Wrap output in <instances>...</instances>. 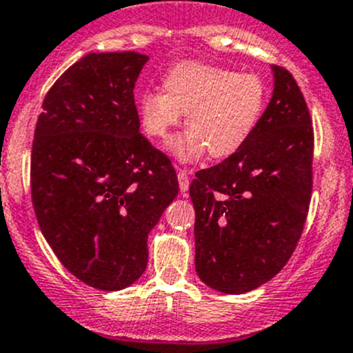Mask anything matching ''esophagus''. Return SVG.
Here are the masks:
<instances>
[{
    "label": "esophagus",
    "mask_w": 353,
    "mask_h": 353,
    "mask_svg": "<svg viewBox=\"0 0 353 353\" xmlns=\"http://www.w3.org/2000/svg\"><path fill=\"white\" fill-rule=\"evenodd\" d=\"M177 181H179V190L181 193H186L190 188V172L184 169L177 170Z\"/></svg>",
    "instance_id": "1"
}]
</instances>
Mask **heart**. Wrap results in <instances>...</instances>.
Wrapping results in <instances>:
<instances>
[{
  "label": "heart",
  "mask_w": 353,
  "mask_h": 353,
  "mask_svg": "<svg viewBox=\"0 0 353 353\" xmlns=\"http://www.w3.org/2000/svg\"><path fill=\"white\" fill-rule=\"evenodd\" d=\"M266 85L258 74L207 62H183L167 72L163 92L150 90L137 101L143 130L167 139L184 117L188 130L169 151L183 163L232 157L251 137L266 106Z\"/></svg>",
  "instance_id": "obj_1"
}]
</instances>
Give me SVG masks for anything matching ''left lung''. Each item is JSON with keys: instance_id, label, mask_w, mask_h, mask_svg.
<instances>
[{"instance_id": "obj_1", "label": "left lung", "mask_w": 353, "mask_h": 353, "mask_svg": "<svg viewBox=\"0 0 353 353\" xmlns=\"http://www.w3.org/2000/svg\"><path fill=\"white\" fill-rule=\"evenodd\" d=\"M272 71V99L251 137L190 186L196 273L225 294L252 291L284 268L310 205V113L291 72Z\"/></svg>"}]
</instances>
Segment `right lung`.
I'll return each mask as SVG.
<instances>
[{"label": "right lung", "mask_w": 353, "mask_h": 353, "mask_svg": "<svg viewBox=\"0 0 353 353\" xmlns=\"http://www.w3.org/2000/svg\"><path fill=\"white\" fill-rule=\"evenodd\" d=\"M148 55L87 54L43 101L31 195L43 236L72 275L128 288L148 265V233L177 196L169 158L139 134L134 87Z\"/></svg>", "instance_id": "1"}]
</instances>
